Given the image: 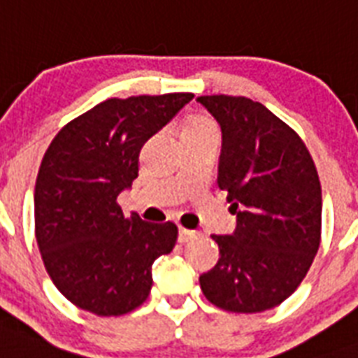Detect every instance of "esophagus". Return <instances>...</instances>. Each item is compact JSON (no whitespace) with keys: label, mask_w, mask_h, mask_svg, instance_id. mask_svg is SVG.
Here are the masks:
<instances>
[{"label":"esophagus","mask_w":358,"mask_h":358,"mask_svg":"<svg viewBox=\"0 0 358 358\" xmlns=\"http://www.w3.org/2000/svg\"><path fill=\"white\" fill-rule=\"evenodd\" d=\"M193 238H196V234L193 232V230H187V229H180L178 230V241H180V243H189Z\"/></svg>","instance_id":"34e87169"}]
</instances>
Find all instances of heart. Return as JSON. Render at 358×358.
Wrapping results in <instances>:
<instances>
[{"label": "heart", "instance_id": "1", "mask_svg": "<svg viewBox=\"0 0 358 358\" xmlns=\"http://www.w3.org/2000/svg\"><path fill=\"white\" fill-rule=\"evenodd\" d=\"M191 128H213V124L206 119H195L193 122H189V126L185 129H191Z\"/></svg>", "mask_w": 358, "mask_h": 358}]
</instances>
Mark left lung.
Returning a JSON list of instances; mask_svg holds the SVG:
<instances>
[{"mask_svg":"<svg viewBox=\"0 0 358 358\" xmlns=\"http://www.w3.org/2000/svg\"><path fill=\"white\" fill-rule=\"evenodd\" d=\"M223 134L217 184L236 215L232 234L212 236L219 262L202 294L229 312L269 310L294 294L322 236V185L310 154L288 124L243 96H199Z\"/></svg>","mask_w":358,"mask_h":358,"instance_id":"1","label":"left lung"}]
</instances>
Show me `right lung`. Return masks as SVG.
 I'll return each instance as SVG.
<instances>
[{
    "label": "right lung",
    "instance_id": "add662e5",
    "mask_svg": "<svg viewBox=\"0 0 358 358\" xmlns=\"http://www.w3.org/2000/svg\"><path fill=\"white\" fill-rule=\"evenodd\" d=\"M193 100L191 92L109 98L64 126L42 157L35 234L61 294L96 316L143 305L152 264L176 243V224L126 217L117 196L139 174L145 141Z\"/></svg>",
    "mask_w": 358,
    "mask_h": 358
}]
</instances>
